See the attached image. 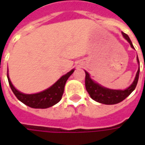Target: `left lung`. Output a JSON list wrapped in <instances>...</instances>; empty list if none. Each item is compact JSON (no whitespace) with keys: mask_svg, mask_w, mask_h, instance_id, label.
I'll return each mask as SVG.
<instances>
[{"mask_svg":"<svg viewBox=\"0 0 145 145\" xmlns=\"http://www.w3.org/2000/svg\"><path fill=\"white\" fill-rule=\"evenodd\" d=\"M122 34L123 37L127 40L128 42L131 44V47L134 48L129 36L124 33H122ZM137 62L139 63L138 57H137ZM139 72H140V67L137 70L134 82L127 89L114 90V89L104 88L99 84L95 83L94 81L91 80L89 74L87 71H85V88L91 99L98 103L106 104V105H113V104L119 103L123 100H124L135 89L137 82H138V78H139Z\"/></svg>","mask_w":145,"mask_h":145,"instance_id":"8db88e82","label":"left lung"}]
</instances>
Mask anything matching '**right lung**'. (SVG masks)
Listing matches in <instances>:
<instances>
[{"label":"right lung","instance_id":"right-lung-1","mask_svg":"<svg viewBox=\"0 0 145 145\" xmlns=\"http://www.w3.org/2000/svg\"><path fill=\"white\" fill-rule=\"evenodd\" d=\"M74 71V70H71V71L67 73L66 74L62 76L51 87L36 94H24L18 91L12 85L8 74V83L14 95L25 105L35 109H46L53 106L58 102H60L64 91V86L67 80L72 74Z\"/></svg>","mask_w":145,"mask_h":145}]
</instances>
